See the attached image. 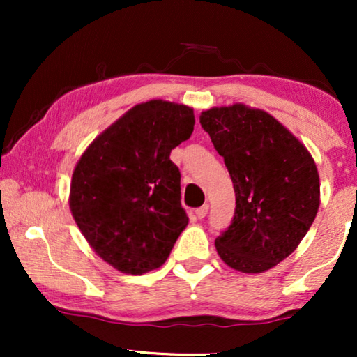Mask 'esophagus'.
<instances>
[{"mask_svg":"<svg viewBox=\"0 0 357 357\" xmlns=\"http://www.w3.org/2000/svg\"><path fill=\"white\" fill-rule=\"evenodd\" d=\"M208 211H209V204H203V206H199L197 211H195V214H197V218L203 219L208 214Z\"/></svg>","mask_w":357,"mask_h":357,"instance_id":"esophagus-1","label":"esophagus"}]
</instances>
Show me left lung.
<instances>
[{
    "label": "left lung",
    "instance_id": "1",
    "mask_svg": "<svg viewBox=\"0 0 357 357\" xmlns=\"http://www.w3.org/2000/svg\"><path fill=\"white\" fill-rule=\"evenodd\" d=\"M231 175L232 222L216 238L222 261L242 273H263L289 257L320 204L317 165L305 146L265 110L243 104L199 115Z\"/></svg>",
    "mask_w": 357,
    "mask_h": 357
}]
</instances>
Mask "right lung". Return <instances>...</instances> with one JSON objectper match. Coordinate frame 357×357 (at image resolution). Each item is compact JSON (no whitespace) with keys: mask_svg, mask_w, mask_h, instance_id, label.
<instances>
[{"mask_svg":"<svg viewBox=\"0 0 357 357\" xmlns=\"http://www.w3.org/2000/svg\"><path fill=\"white\" fill-rule=\"evenodd\" d=\"M193 109L149 100L100 133L77 160L70 208L102 260L143 275L167 260L188 224L170 151L193 133Z\"/></svg>","mask_w":357,"mask_h":357,"instance_id":"right-lung-1","label":"right lung"}]
</instances>
